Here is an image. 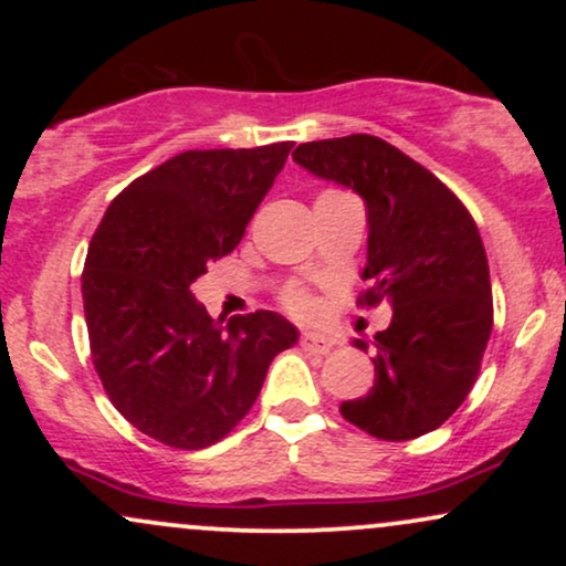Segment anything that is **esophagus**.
<instances>
[{
    "label": "esophagus",
    "instance_id": "esophagus-1",
    "mask_svg": "<svg viewBox=\"0 0 566 566\" xmlns=\"http://www.w3.org/2000/svg\"><path fill=\"white\" fill-rule=\"evenodd\" d=\"M301 346L305 350H314V354H327L329 348L335 346V340L324 333H303L301 335Z\"/></svg>",
    "mask_w": 566,
    "mask_h": 566
}]
</instances>
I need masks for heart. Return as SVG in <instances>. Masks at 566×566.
I'll return each instance as SVG.
<instances>
[{"label":"heart","instance_id":"obj_1","mask_svg":"<svg viewBox=\"0 0 566 566\" xmlns=\"http://www.w3.org/2000/svg\"><path fill=\"white\" fill-rule=\"evenodd\" d=\"M287 303H290V308L295 311V314H311V311H314V303H311L305 295H292Z\"/></svg>","mask_w":566,"mask_h":566}]
</instances>
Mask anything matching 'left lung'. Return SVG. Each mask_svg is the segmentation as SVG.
<instances>
[{"instance_id": "1", "label": "left lung", "mask_w": 566, "mask_h": 566, "mask_svg": "<svg viewBox=\"0 0 566 566\" xmlns=\"http://www.w3.org/2000/svg\"><path fill=\"white\" fill-rule=\"evenodd\" d=\"M292 159L365 201V301L394 311L373 340H354L375 348V382L343 401V418L386 441L423 437L465 401L492 333L476 223L439 178L375 135L301 143Z\"/></svg>"}]
</instances>
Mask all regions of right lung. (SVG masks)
<instances>
[{
	"mask_svg": "<svg viewBox=\"0 0 566 566\" xmlns=\"http://www.w3.org/2000/svg\"><path fill=\"white\" fill-rule=\"evenodd\" d=\"M292 143L184 151L108 205L82 274L93 361L146 437L205 450L250 412L297 327L276 311L212 319L191 284L242 242Z\"/></svg>",
	"mask_w": 566,
	"mask_h": 566,
	"instance_id": "obj_1",
	"label": "right lung"
}]
</instances>
